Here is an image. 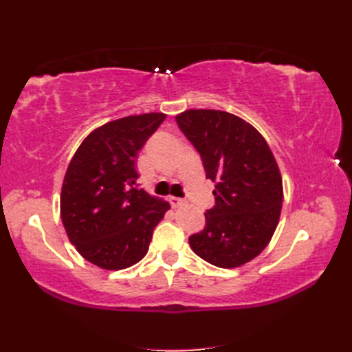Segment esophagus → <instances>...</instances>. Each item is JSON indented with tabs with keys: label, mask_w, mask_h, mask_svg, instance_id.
I'll use <instances>...</instances> for the list:
<instances>
[{
	"label": "esophagus",
	"mask_w": 352,
	"mask_h": 352,
	"mask_svg": "<svg viewBox=\"0 0 352 352\" xmlns=\"http://www.w3.org/2000/svg\"><path fill=\"white\" fill-rule=\"evenodd\" d=\"M168 199H169V203H170V206H172V207H180V206H183V204L186 203L184 199H182V198H177V197H169Z\"/></svg>",
	"instance_id": "1"
}]
</instances>
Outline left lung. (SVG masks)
I'll return each instance as SVG.
<instances>
[{"label":"left lung","mask_w":352,"mask_h":352,"mask_svg":"<svg viewBox=\"0 0 352 352\" xmlns=\"http://www.w3.org/2000/svg\"><path fill=\"white\" fill-rule=\"evenodd\" d=\"M180 130L216 183L206 227L189 237L193 252L218 267L248 263L266 248L278 226L283 183L265 138L243 119L221 110H186Z\"/></svg>","instance_id":"left-lung-1"}]
</instances>
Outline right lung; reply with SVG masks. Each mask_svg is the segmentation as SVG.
<instances>
[{
  "label": "right lung",
  "mask_w": 352,
  "mask_h": 352,
  "mask_svg": "<svg viewBox=\"0 0 352 352\" xmlns=\"http://www.w3.org/2000/svg\"><path fill=\"white\" fill-rule=\"evenodd\" d=\"M166 115L125 116L83 140L66 170L60 216L69 241L87 261L109 271L146 256L166 201L139 188L138 154Z\"/></svg>",
  "instance_id": "right-lung-1"
}]
</instances>
